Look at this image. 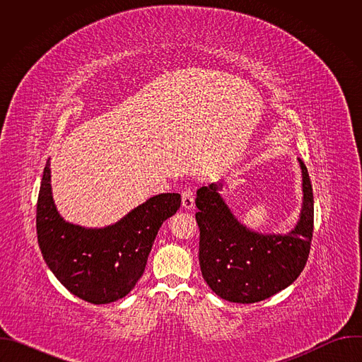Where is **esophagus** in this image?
I'll return each instance as SVG.
<instances>
[{"instance_id":"esophagus-1","label":"esophagus","mask_w":362,"mask_h":362,"mask_svg":"<svg viewBox=\"0 0 362 362\" xmlns=\"http://www.w3.org/2000/svg\"><path fill=\"white\" fill-rule=\"evenodd\" d=\"M182 206L187 211H192L194 208V194L190 189H186L182 193Z\"/></svg>"}]
</instances>
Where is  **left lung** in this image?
I'll use <instances>...</instances> for the list:
<instances>
[{
    "mask_svg": "<svg viewBox=\"0 0 362 362\" xmlns=\"http://www.w3.org/2000/svg\"><path fill=\"white\" fill-rule=\"evenodd\" d=\"M298 162L302 206L296 225L286 233H261L238 221L221 193L223 183L197 189L200 271L222 299L264 300L288 288L305 268L314 232V193L306 166Z\"/></svg>",
    "mask_w": 362,
    "mask_h": 362,
    "instance_id": "8db88e82",
    "label": "left lung"
}]
</instances>
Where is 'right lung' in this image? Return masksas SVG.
Here are the masks:
<instances>
[{"label":"right lung","instance_id":"add662e5","mask_svg":"<svg viewBox=\"0 0 362 362\" xmlns=\"http://www.w3.org/2000/svg\"><path fill=\"white\" fill-rule=\"evenodd\" d=\"M180 202L179 193H160L109 226L70 223L54 203L48 159L37 202V238L44 261L77 298L95 305L115 302L141 278L160 226L177 212Z\"/></svg>","mask_w":362,"mask_h":362}]
</instances>
